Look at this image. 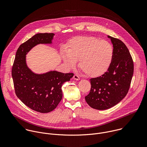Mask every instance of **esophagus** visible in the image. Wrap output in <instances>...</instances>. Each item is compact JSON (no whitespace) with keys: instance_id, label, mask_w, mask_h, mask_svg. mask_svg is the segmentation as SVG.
I'll list each match as a JSON object with an SVG mask.
<instances>
[{"instance_id":"1","label":"esophagus","mask_w":147,"mask_h":147,"mask_svg":"<svg viewBox=\"0 0 147 147\" xmlns=\"http://www.w3.org/2000/svg\"><path fill=\"white\" fill-rule=\"evenodd\" d=\"M73 78H74V79L76 80H80V77H79L77 74H74V76H73Z\"/></svg>"}]
</instances>
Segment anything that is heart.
I'll list each match as a JSON object with an SVG mask.
<instances>
[{
    "label": "heart",
    "mask_w": 147,
    "mask_h": 147,
    "mask_svg": "<svg viewBox=\"0 0 147 147\" xmlns=\"http://www.w3.org/2000/svg\"><path fill=\"white\" fill-rule=\"evenodd\" d=\"M67 52L63 59L67 66L75 67L79 62L80 69L87 76L96 77L105 73L109 69L113 57V47L108 41L91 36H77L67 45Z\"/></svg>",
    "instance_id": "1"
}]
</instances>
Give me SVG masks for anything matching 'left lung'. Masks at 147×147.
I'll list each match as a JSON object with an SVG mask.
<instances>
[{
  "label": "left lung",
  "instance_id": "1",
  "mask_svg": "<svg viewBox=\"0 0 147 147\" xmlns=\"http://www.w3.org/2000/svg\"><path fill=\"white\" fill-rule=\"evenodd\" d=\"M113 46V57L108 70L90 79L91 90L85 97L91 108L98 110L111 108L127 95L131 82L134 63L130 53L123 42L108 36Z\"/></svg>",
  "mask_w": 147,
  "mask_h": 147
}]
</instances>
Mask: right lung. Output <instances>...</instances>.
Masks as SVG:
<instances>
[{
    "label": "right lung",
    "instance_id": "1",
    "mask_svg": "<svg viewBox=\"0 0 147 147\" xmlns=\"http://www.w3.org/2000/svg\"><path fill=\"white\" fill-rule=\"evenodd\" d=\"M54 34L39 33L18 48L11 70L15 93L30 109L48 113L54 110L62 99L61 87L70 81L73 73L52 71L43 74L32 73L27 66L26 55L39 44H51Z\"/></svg>",
    "mask_w": 147,
    "mask_h": 147
}]
</instances>
